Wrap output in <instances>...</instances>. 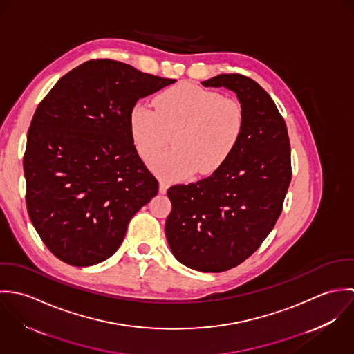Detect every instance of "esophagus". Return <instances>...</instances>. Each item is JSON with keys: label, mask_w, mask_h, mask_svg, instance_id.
I'll return each mask as SVG.
<instances>
[{"label": "esophagus", "mask_w": 354, "mask_h": 354, "mask_svg": "<svg viewBox=\"0 0 354 354\" xmlns=\"http://www.w3.org/2000/svg\"><path fill=\"white\" fill-rule=\"evenodd\" d=\"M169 181L167 180H165V178H160V183H159V192L160 194H166V191H167V188H169Z\"/></svg>", "instance_id": "1"}]
</instances>
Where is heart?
I'll use <instances>...</instances> for the list:
<instances>
[{
	"label": "heart",
	"mask_w": 354,
	"mask_h": 354,
	"mask_svg": "<svg viewBox=\"0 0 354 354\" xmlns=\"http://www.w3.org/2000/svg\"><path fill=\"white\" fill-rule=\"evenodd\" d=\"M133 143L151 158L174 133L173 150L151 159L166 178H181L194 170L208 176L219 170L237 150L244 128V107L234 98L199 86L181 83L155 98V109L136 103L129 114Z\"/></svg>",
	"instance_id": "b5f03b06"
}]
</instances>
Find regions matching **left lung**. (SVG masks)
Wrapping results in <instances>:
<instances>
[{"mask_svg": "<svg viewBox=\"0 0 354 354\" xmlns=\"http://www.w3.org/2000/svg\"><path fill=\"white\" fill-rule=\"evenodd\" d=\"M226 87L244 107L245 128L230 159L209 177L169 188V247L184 266L222 272L241 264L275 226L292 181L283 117L254 80L226 73L202 82Z\"/></svg>", "mask_w": 354, "mask_h": 354, "instance_id": "1", "label": "left lung"}]
</instances>
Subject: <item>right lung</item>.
Wrapping results in <instances>:
<instances>
[{
    "label": "right lung",
    "instance_id": "obj_1",
    "mask_svg": "<svg viewBox=\"0 0 354 354\" xmlns=\"http://www.w3.org/2000/svg\"><path fill=\"white\" fill-rule=\"evenodd\" d=\"M109 58L62 76L38 104L23 159L26 204L41 240L61 261L109 259L159 183L133 143L129 114L174 83Z\"/></svg>",
    "mask_w": 354,
    "mask_h": 354
}]
</instances>
